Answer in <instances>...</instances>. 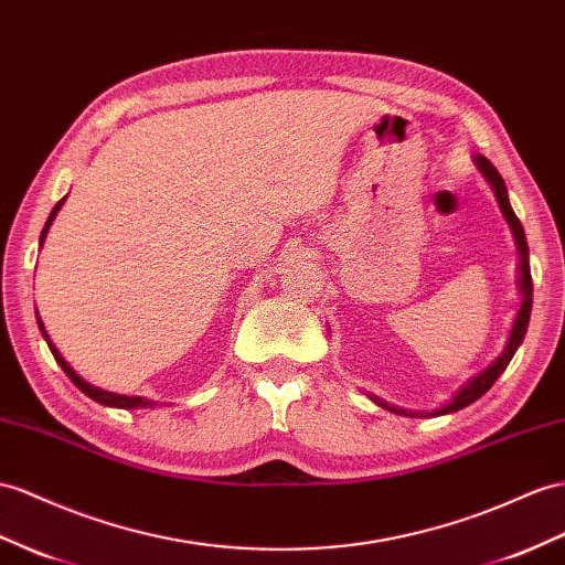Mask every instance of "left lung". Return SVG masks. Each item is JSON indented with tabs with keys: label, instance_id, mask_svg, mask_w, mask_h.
<instances>
[{
	"label": "left lung",
	"instance_id": "left-lung-1",
	"mask_svg": "<svg viewBox=\"0 0 565 565\" xmlns=\"http://www.w3.org/2000/svg\"><path fill=\"white\" fill-rule=\"evenodd\" d=\"M475 167L480 169V173L484 177V181L491 185V191H494V198L499 202V210L503 214V220L509 222L511 226V234L515 238V248H518V294H520V308H518V315L513 320V327H511V334H509V341H505L501 355H497L491 363L475 374V377H470L466 384H462L458 392L448 398L446 403H441L439 408H431V411H411V408H401V406H392V403L374 396V394H367L370 401L377 403V406H382L384 411L388 413H396V415H406V417H439V415H448V413H456V411H462L468 408L470 403H475L480 396H484L491 384H494L503 370L509 367L511 358L515 355V351L520 349V343H523L525 339V331H527V324H530V312H532V277H530V248H527V238H525V231H523V224H520V220L515 216L511 202H509V191H505V183L501 179V173L497 171V167L489 162L487 157L482 154H475L472 157Z\"/></svg>",
	"mask_w": 565,
	"mask_h": 565
}]
</instances>
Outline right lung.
I'll return each mask as SVG.
<instances>
[{
	"mask_svg": "<svg viewBox=\"0 0 565 565\" xmlns=\"http://www.w3.org/2000/svg\"><path fill=\"white\" fill-rule=\"evenodd\" d=\"M64 200L66 198H62L60 202H56L54 205V210L50 212V216H47V222H45V228H42V234H40V248H42V243H45V238H47V231H50V226H52V222H54V216H56V212L62 210V205H64ZM38 317V327H40V334H42V339L47 341V345H50V351H52V355H54V360L56 363L62 365V370L66 372V377L74 382L81 392L85 394V396H90L93 401H97V403H103V406H109V408H124V411H136V408H154L157 406V401H152V398H142V396H124V394H114V392H105V388H99V386H93V384H88L85 382L81 374H76V370L71 367L66 360L62 358V353L56 351V345L52 343V339H50V334H47V329H45V324H42V320H40V315H35Z\"/></svg>",
	"mask_w": 565,
	"mask_h": 565,
	"instance_id": "add662e5",
	"label": "right lung"
}]
</instances>
